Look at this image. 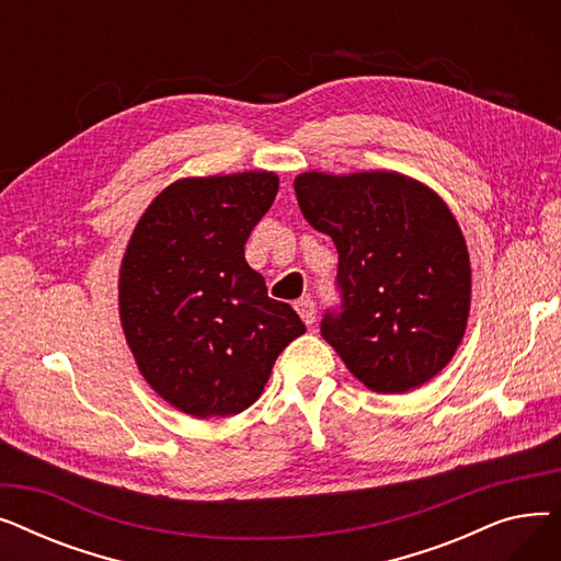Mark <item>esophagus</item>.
I'll use <instances>...</instances> for the list:
<instances>
[{"mask_svg":"<svg viewBox=\"0 0 561 561\" xmlns=\"http://www.w3.org/2000/svg\"><path fill=\"white\" fill-rule=\"evenodd\" d=\"M296 311L300 313V318H302V322H305L307 328L313 325V322H316V302H313V300H309V298L300 300V302L296 305Z\"/></svg>","mask_w":561,"mask_h":561,"instance_id":"34e87169","label":"esophagus"}]
</instances>
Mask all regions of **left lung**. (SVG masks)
<instances>
[{
  "label": "left lung",
  "mask_w": 561,
  "mask_h": 561,
  "mask_svg": "<svg viewBox=\"0 0 561 561\" xmlns=\"http://www.w3.org/2000/svg\"><path fill=\"white\" fill-rule=\"evenodd\" d=\"M307 222L332 236L341 307L320 334L377 393H407L444 370L470 311L463 233L432 188L400 172L296 176Z\"/></svg>",
  "instance_id": "1"
}]
</instances>
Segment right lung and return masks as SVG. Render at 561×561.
<instances>
[{"mask_svg": "<svg viewBox=\"0 0 561 561\" xmlns=\"http://www.w3.org/2000/svg\"><path fill=\"white\" fill-rule=\"evenodd\" d=\"M275 172L186 176L140 216L121 265V320L140 375L193 419L233 416L263 391L300 316L245 261Z\"/></svg>", "mask_w": 561, "mask_h": 561, "instance_id": "1", "label": "right lung"}]
</instances>
